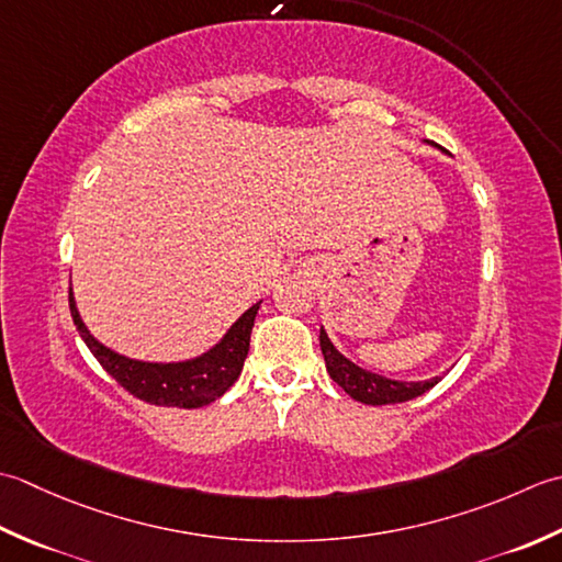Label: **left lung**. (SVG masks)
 Returning <instances> with one entry per match:
<instances>
[{
	"mask_svg": "<svg viewBox=\"0 0 562 562\" xmlns=\"http://www.w3.org/2000/svg\"><path fill=\"white\" fill-rule=\"evenodd\" d=\"M319 349H323L327 373L331 375L339 387L353 400L363 405H395L407 403L412 397L425 395L429 387L437 385L441 378H429V381H393V378L378 375L373 371H366L361 366L349 361L345 353H339L331 345L327 331L319 327Z\"/></svg>",
	"mask_w": 562,
	"mask_h": 562,
	"instance_id": "obj_1",
	"label": "left lung"
}]
</instances>
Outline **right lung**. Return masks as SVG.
Returning <instances> with one entry per match:
<instances>
[{
	"label": "right lung",
	"instance_id": "1",
	"mask_svg": "<svg viewBox=\"0 0 562 562\" xmlns=\"http://www.w3.org/2000/svg\"><path fill=\"white\" fill-rule=\"evenodd\" d=\"M259 305L261 301L239 315L237 323L225 331V337L213 349L201 353V357L175 363H153L123 357V353H116L94 339V335L82 323V317H79L70 289V313L79 337L85 339L89 351L104 366V371L113 381L123 385L137 400H145V403L157 407L193 409L221 397L237 381L239 371H243Z\"/></svg>",
	"mask_w": 562,
	"mask_h": 562
}]
</instances>
